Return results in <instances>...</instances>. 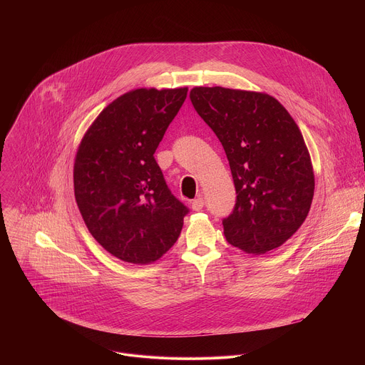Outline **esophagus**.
<instances>
[{
	"label": "esophagus",
	"instance_id": "esophagus-1",
	"mask_svg": "<svg viewBox=\"0 0 365 365\" xmlns=\"http://www.w3.org/2000/svg\"><path fill=\"white\" fill-rule=\"evenodd\" d=\"M203 206H205L203 197H197V199H195V200L192 202V210H193V211H200Z\"/></svg>",
	"mask_w": 365,
	"mask_h": 365
}]
</instances>
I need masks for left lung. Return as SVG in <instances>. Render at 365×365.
I'll list each match as a JSON object with an SVG mask.
<instances>
[{
    "label": "left lung",
    "instance_id": "1",
    "mask_svg": "<svg viewBox=\"0 0 365 365\" xmlns=\"http://www.w3.org/2000/svg\"><path fill=\"white\" fill-rule=\"evenodd\" d=\"M189 96L232 173L237 200L222 220L227 241L255 255L280 247L306 220L315 190L297 124L267 93L199 86Z\"/></svg>",
    "mask_w": 365,
    "mask_h": 365
}]
</instances>
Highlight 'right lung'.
<instances>
[{"instance_id":"obj_1","label":"right lung","mask_w":365,"mask_h":365,"mask_svg":"<svg viewBox=\"0 0 365 365\" xmlns=\"http://www.w3.org/2000/svg\"><path fill=\"white\" fill-rule=\"evenodd\" d=\"M187 88L135 89L98 115L79 145L75 197L92 237L123 262L148 264L178 241L185 206L154 159Z\"/></svg>"}]
</instances>
